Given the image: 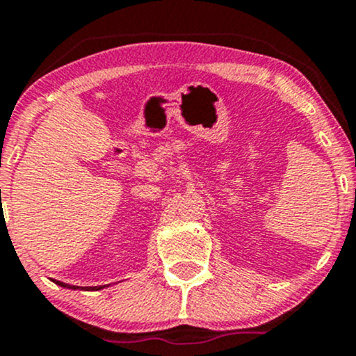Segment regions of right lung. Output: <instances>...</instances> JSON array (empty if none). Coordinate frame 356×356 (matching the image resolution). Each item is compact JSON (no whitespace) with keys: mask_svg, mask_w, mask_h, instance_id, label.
<instances>
[{"mask_svg":"<svg viewBox=\"0 0 356 356\" xmlns=\"http://www.w3.org/2000/svg\"><path fill=\"white\" fill-rule=\"evenodd\" d=\"M53 283H56L61 288H67V289H83V291H99V289H104L107 288L108 284H104V286H73V284H67V283H61V281H55L53 280Z\"/></svg>","mask_w":356,"mask_h":356,"instance_id":"right-lung-1","label":"right lung"}]
</instances>
